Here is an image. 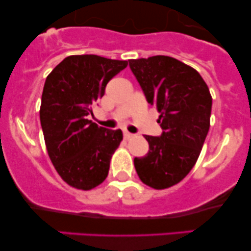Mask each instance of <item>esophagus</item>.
Wrapping results in <instances>:
<instances>
[{
  "label": "esophagus",
  "instance_id": "34e87169",
  "mask_svg": "<svg viewBox=\"0 0 251 251\" xmlns=\"http://www.w3.org/2000/svg\"><path fill=\"white\" fill-rule=\"evenodd\" d=\"M131 137H132V133H129L127 131H124V138H125V139H129Z\"/></svg>",
  "mask_w": 251,
  "mask_h": 251
}]
</instances>
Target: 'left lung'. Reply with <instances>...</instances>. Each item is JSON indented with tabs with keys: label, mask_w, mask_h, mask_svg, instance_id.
Segmentation results:
<instances>
[{
	"label": "left lung",
	"mask_w": 251,
	"mask_h": 251,
	"mask_svg": "<svg viewBox=\"0 0 251 251\" xmlns=\"http://www.w3.org/2000/svg\"><path fill=\"white\" fill-rule=\"evenodd\" d=\"M144 96L160 116L159 137L145 135L149 152L134 158L140 180L151 188H170L191 171L210 127L212 98L197 71L174 57L128 60Z\"/></svg>",
	"instance_id": "1"
}]
</instances>
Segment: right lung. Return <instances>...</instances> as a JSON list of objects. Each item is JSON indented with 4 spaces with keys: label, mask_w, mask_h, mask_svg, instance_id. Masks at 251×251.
Wrapping results in <instances>:
<instances>
[{
    "label": "right lung",
    "mask_w": 251,
    "mask_h": 251,
    "mask_svg": "<svg viewBox=\"0 0 251 251\" xmlns=\"http://www.w3.org/2000/svg\"><path fill=\"white\" fill-rule=\"evenodd\" d=\"M127 61L71 55L50 72L43 86L40 122L54 168L68 185L91 190L108 175L122 129H108L87 119L109 80Z\"/></svg>",
    "instance_id": "add662e5"
}]
</instances>
